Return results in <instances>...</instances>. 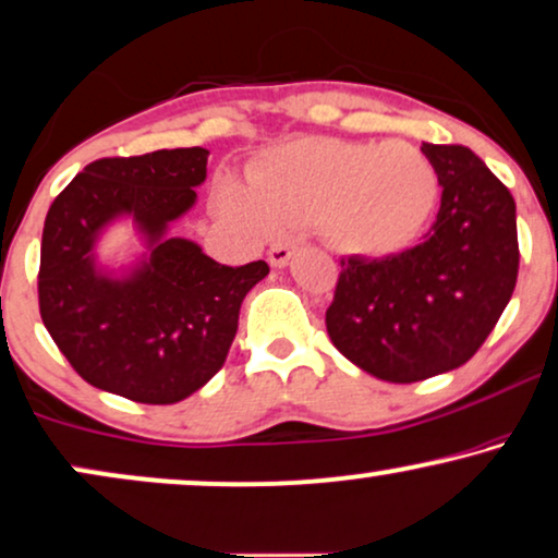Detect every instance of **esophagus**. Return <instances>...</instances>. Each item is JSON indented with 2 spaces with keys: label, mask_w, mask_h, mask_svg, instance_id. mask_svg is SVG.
Here are the masks:
<instances>
[{
  "label": "esophagus",
  "mask_w": 558,
  "mask_h": 558,
  "mask_svg": "<svg viewBox=\"0 0 558 558\" xmlns=\"http://www.w3.org/2000/svg\"><path fill=\"white\" fill-rule=\"evenodd\" d=\"M293 252H295L293 242H275L270 246V252H267V259H270L272 267H286Z\"/></svg>",
  "instance_id": "esophagus-1"
}]
</instances>
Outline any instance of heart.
Here are the masks:
<instances>
[{
    "label": "heart",
    "instance_id": "obj_1",
    "mask_svg": "<svg viewBox=\"0 0 558 558\" xmlns=\"http://www.w3.org/2000/svg\"><path fill=\"white\" fill-rule=\"evenodd\" d=\"M255 185L218 180L216 210L252 236L314 221L335 252L389 257L425 234L440 178L433 159L401 141L299 138L255 169Z\"/></svg>",
    "mask_w": 558,
    "mask_h": 558
}]
</instances>
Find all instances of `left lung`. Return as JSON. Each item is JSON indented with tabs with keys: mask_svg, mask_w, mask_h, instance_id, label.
<instances>
[{
	"mask_svg": "<svg viewBox=\"0 0 558 558\" xmlns=\"http://www.w3.org/2000/svg\"><path fill=\"white\" fill-rule=\"evenodd\" d=\"M442 195L425 242L380 259H340L327 331L371 376L414 384L474 357L518 280L514 201L466 146L422 144Z\"/></svg>",
	"mask_w": 558,
	"mask_h": 558,
	"instance_id": "8db88e82",
	"label": "left lung"
}]
</instances>
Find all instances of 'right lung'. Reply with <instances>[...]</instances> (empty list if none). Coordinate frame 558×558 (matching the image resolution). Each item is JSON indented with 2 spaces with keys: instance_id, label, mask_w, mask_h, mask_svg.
<instances>
[{
  "instance_id": "right-lung-1",
  "label": "right lung",
  "mask_w": 558,
  "mask_h": 558,
  "mask_svg": "<svg viewBox=\"0 0 558 558\" xmlns=\"http://www.w3.org/2000/svg\"><path fill=\"white\" fill-rule=\"evenodd\" d=\"M208 151L159 149L92 161L51 203L40 242V319L72 368L138 404H174L221 371L244 295L270 272L229 267L167 227L193 208ZM131 215L150 257L112 279L94 265L110 220Z\"/></svg>"
}]
</instances>
